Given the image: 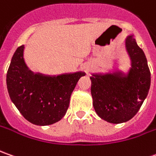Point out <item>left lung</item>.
Wrapping results in <instances>:
<instances>
[{
    "label": "left lung",
    "mask_w": 156,
    "mask_h": 156,
    "mask_svg": "<svg viewBox=\"0 0 156 156\" xmlns=\"http://www.w3.org/2000/svg\"><path fill=\"white\" fill-rule=\"evenodd\" d=\"M125 47L131 60L129 73H96L90 78L95 111L110 123L125 122L134 117L150 88L148 61L133 34L127 36Z\"/></svg>",
    "instance_id": "1"
}]
</instances>
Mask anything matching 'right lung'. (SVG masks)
I'll return each instance as SVG.
<instances>
[{
  "mask_svg": "<svg viewBox=\"0 0 156 156\" xmlns=\"http://www.w3.org/2000/svg\"><path fill=\"white\" fill-rule=\"evenodd\" d=\"M24 45L19 46L8 67L9 97L21 115L35 125H50L66 115L70 98L82 72L47 76L34 73L25 63Z\"/></svg>",
  "mask_w": 156,
  "mask_h": 156,
  "instance_id": "add662e5",
  "label": "right lung"
}]
</instances>
